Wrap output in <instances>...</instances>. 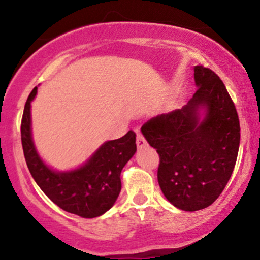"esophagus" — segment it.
<instances>
[{
	"instance_id": "1",
	"label": "esophagus",
	"mask_w": 260,
	"mask_h": 260,
	"mask_svg": "<svg viewBox=\"0 0 260 260\" xmlns=\"http://www.w3.org/2000/svg\"><path fill=\"white\" fill-rule=\"evenodd\" d=\"M147 145V140H145L144 136L140 132H137V147L144 148Z\"/></svg>"
}]
</instances>
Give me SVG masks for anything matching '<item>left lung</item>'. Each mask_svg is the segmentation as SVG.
Wrapping results in <instances>:
<instances>
[{"instance_id":"obj_1","label":"left lung","mask_w":260,"mask_h":260,"mask_svg":"<svg viewBox=\"0 0 260 260\" xmlns=\"http://www.w3.org/2000/svg\"><path fill=\"white\" fill-rule=\"evenodd\" d=\"M194 80L198 89L186 106L157 115L140 128L159 154L157 181L164 196L186 211L201 210L219 198L234 171L241 138L235 104L219 76L199 64Z\"/></svg>"}]
</instances>
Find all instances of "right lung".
I'll list each match as a JSON object with an SVG mask.
<instances>
[{
	"instance_id": "right-lung-1",
	"label": "right lung",
	"mask_w": 260,
	"mask_h": 260,
	"mask_svg": "<svg viewBox=\"0 0 260 260\" xmlns=\"http://www.w3.org/2000/svg\"><path fill=\"white\" fill-rule=\"evenodd\" d=\"M38 86L29 94L23 112L20 136L29 171L41 190L71 214L92 219L115 204L121 192V171L137 151L136 133L128 131L121 138L104 143L88 162L70 172H56L39 157L31 139L30 103Z\"/></svg>"
}]
</instances>
